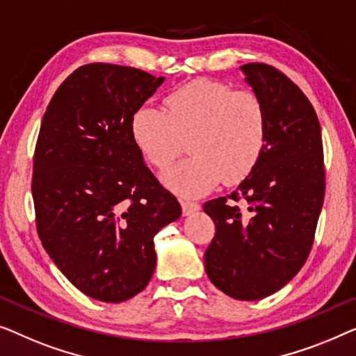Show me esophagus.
Wrapping results in <instances>:
<instances>
[{"label": "esophagus", "instance_id": "1", "mask_svg": "<svg viewBox=\"0 0 356 356\" xmlns=\"http://www.w3.org/2000/svg\"><path fill=\"white\" fill-rule=\"evenodd\" d=\"M180 204H182L184 216H190V214H193L195 211H198L200 209V204L195 202H180Z\"/></svg>", "mask_w": 356, "mask_h": 356}]
</instances>
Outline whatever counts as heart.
<instances>
[{
	"mask_svg": "<svg viewBox=\"0 0 356 356\" xmlns=\"http://www.w3.org/2000/svg\"><path fill=\"white\" fill-rule=\"evenodd\" d=\"M164 109L142 106L134 113L130 132L140 153L154 168L164 169L182 152L163 182L180 197L195 198L221 182L238 184L252 172L266 143L264 104L252 90H234L216 80L198 79L174 90Z\"/></svg>",
	"mask_w": 356,
	"mask_h": 356,
	"instance_id": "b5f03b06",
	"label": "heart"
}]
</instances>
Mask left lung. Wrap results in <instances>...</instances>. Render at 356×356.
<instances>
[{
	"instance_id": "8db88e82",
	"label": "left lung",
	"mask_w": 356,
	"mask_h": 356,
	"mask_svg": "<svg viewBox=\"0 0 356 356\" xmlns=\"http://www.w3.org/2000/svg\"><path fill=\"white\" fill-rule=\"evenodd\" d=\"M240 69L266 109V143L237 190L203 204L216 226L204 268L219 290L252 302L282 289L307 261L323 208L324 161L321 126L302 90L268 64ZM227 197H243L248 211Z\"/></svg>"
}]
</instances>
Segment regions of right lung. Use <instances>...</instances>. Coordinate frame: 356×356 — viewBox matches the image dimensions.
I'll return each mask as SVG.
<instances>
[{"label":"right lung","mask_w":356,"mask_h":356,"mask_svg":"<svg viewBox=\"0 0 356 356\" xmlns=\"http://www.w3.org/2000/svg\"><path fill=\"white\" fill-rule=\"evenodd\" d=\"M164 77L95 63L56 90L33 158L32 195L44 250L88 297L121 303L147 287L154 235L182 214L145 166L130 122Z\"/></svg>","instance_id":"obj_1"}]
</instances>
